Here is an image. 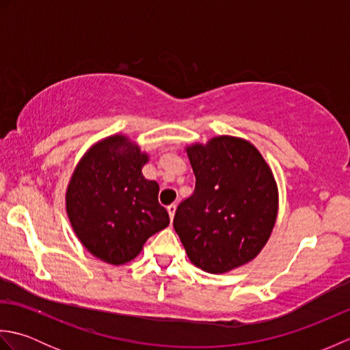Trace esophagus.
Here are the masks:
<instances>
[{"label": "esophagus", "mask_w": 350, "mask_h": 350, "mask_svg": "<svg viewBox=\"0 0 350 350\" xmlns=\"http://www.w3.org/2000/svg\"><path fill=\"white\" fill-rule=\"evenodd\" d=\"M167 211H168L170 218L173 219V218H174V213H176V204H170V206L167 207Z\"/></svg>", "instance_id": "obj_1"}]
</instances>
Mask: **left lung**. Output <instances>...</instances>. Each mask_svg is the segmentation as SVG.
Segmentation results:
<instances>
[{"label": "left lung", "mask_w": 350, "mask_h": 350, "mask_svg": "<svg viewBox=\"0 0 350 350\" xmlns=\"http://www.w3.org/2000/svg\"><path fill=\"white\" fill-rule=\"evenodd\" d=\"M196 189L177 206L173 226L200 269L224 273L251 262L277 219L271 168L248 141L212 138L187 148Z\"/></svg>", "instance_id": "1"}]
</instances>
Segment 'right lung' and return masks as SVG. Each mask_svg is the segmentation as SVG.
Returning a JSON list of instances; mask_svg holds the SVG:
<instances>
[{"label":"right lung","mask_w":350,"mask_h":350,"mask_svg":"<svg viewBox=\"0 0 350 350\" xmlns=\"http://www.w3.org/2000/svg\"><path fill=\"white\" fill-rule=\"evenodd\" d=\"M148 161L126 137L94 144L79 161L66 192V209L79 241L111 265L135 258L152 234L170 224L159 185L141 168Z\"/></svg>","instance_id":"add662e5"}]
</instances>
